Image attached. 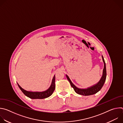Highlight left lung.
Returning a JSON list of instances; mask_svg holds the SVG:
<instances>
[{
    "label": "left lung",
    "mask_w": 123,
    "mask_h": 123,
    "mask_svg": "<svg viewBox=\"0 0 123 123\" xmlns=\"http://www.w3.org/2000/svg\"><path fill=\"white\" fill-rule=\"evenodd\" d=\"M103 61L104 62V68L103 71V74L102 76L100 79V80L95 85H93L92 86H91L90 87H87L86 89H80L79 87H77L75 85H74L72 81L70 79L69 77L66 74V76L67 78V79L69 82L70 84H71V86L73 87L74 91L76 93H77L78 94L82 95H85V96H88L91 95H93L97 92H98L101 89L102 86H103L105 81L106 79V76H107V71H106V63L105 62L104 57L103 55H102Z\"/></svg>",
    "instance_id": "8db88e82"
}]
</instances>
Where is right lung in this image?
Returning a JSON list of instances; mask_svg holds the SVG:
<instances>
[{
	"instance_id": "right-lung-1",
	"label": "right lung",
	"mask_w": 123,
	"mask_h": 123,
	"mask_svg": "<svg viewBox=\"0 0 123 123\" xmlns=\"http://www.w3.org/2000/svg\"><path fill=\"white\" fill-rule=\"evenodd\" d=\"M55 76L54 75L53 78H52L51 84L49 87V88L47 89L46 91L43 92H31V91H27L23 89V88L19 86V85L17 83L19 89L27 97L33 99H44L50 96L53 92H54L55 88Z\"/></svg>"
}]
</instances>
